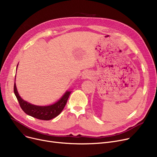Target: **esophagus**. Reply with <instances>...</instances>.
<instances>
[{"instance_id":"34e87169","label":"esophagus","mask_w":157,"mask_h":157,"mask_svg":"<svg viewBox=\"0 0 157 157\" xmlns=\"http://www.w3.org/2000/svg\"><path fill=\"white\" fill-rule=\"evenodd\" d=\"M82 78H83V79H86V78H88L87 74H84L83 75V76H82Z\"/></svg>"}]
</instances>
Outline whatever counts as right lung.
Listing matches in <instances>:
<instances>
[{"instance_id": "1", "label": "right lung", "mask_w": 157, "mask_h": 157, "mask_svg": "<svg viewBox=\"0 0 157 157\" xmlns=\"http://www.w3.org/2000/svg\"><path fill=\"white\" fill-rule=\"evenodd\" d=\"M14 92L17 98L21 108L25 113L29 116L42 120H50L59 115L63 109L71 93V91H67L55 103L49 105L42 106L32 104L22 99L18 92L15 83L14 85Z\"/></svg>"}]
</instances>
